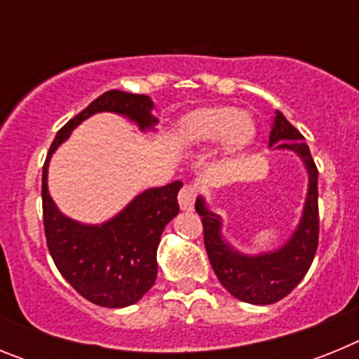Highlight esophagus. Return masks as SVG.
I'll list each match as a JSON object with an SVG mask.
<instances>
[{
	"instance_id": "1",
	"label": "esophagus",
	"mask_w": 359,
	"mask_h": 359,
	"mask_svg": "<svg viewBox=\"0 0 359 359\" xmlns=\"http://www.w3.org/2000/svg\"><path fill=\"white\" fill-rule=\"evenodd\" d=\"M196 198H198V189L194 185H185L180 190V196H177V201H180V207L182 210L189 212L194 208Z\"/></svg>"
}]
</instances>
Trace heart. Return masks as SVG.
<instances>
[{"label": "heart", "instance_id": "1", "mask_svg": "<svg viewBox=\"0 0 359 359\" xmlns=\"http://www.w3.org/2000/svg\"><path fill=\"white\" fill-rule=\"evenodd\" d=\"M257 135L250 113L231 106H215L194 111L180 128V142L187 149H203L217 144L228 160L243 154Z\"/></svg>", "mask_w": 359, "mask_h": 359}]
</instances>
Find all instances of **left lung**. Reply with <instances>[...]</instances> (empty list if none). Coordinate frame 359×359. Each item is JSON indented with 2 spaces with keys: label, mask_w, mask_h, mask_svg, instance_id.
I'll return each instance as SVG.
<instances>
[{
  "label": "left lung",
  "mask_w": 359,
  "mask_h": 359,
  "mask_svg": "<svg viewBox=\"0 0 359 359\" xmlns=\"http://www.w3.org/2000/svg\"><path fill=\"white\" fill-rule=\"evenodd\" d=\"M293 151L304 161L309 176L302 217L293 236L273 252L246 255L224 241L221 217L208 210L207 201L199 196L196 212L201 215L203 236L208 259L228 293L243 302L268 306L290 294L302 280L318 248V169L311 156L304 136L294 129L280 111H275L269 131V147Z\"/></svg>",
  "instance_id": "1"
}]
</instances>
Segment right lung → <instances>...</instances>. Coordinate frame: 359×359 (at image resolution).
<instances>
[{"mask_svg":"<svg viewBox=\"0 0 359 359\" xmlns=\"http://www.w3.org/2000/svg\"><path fill=\"white\" fill-rule=\"evenodd\" d=\"M147 95L111 90L73 116L52 142L43 167V223L50 255L72 287L102 307L136 304L152 287L158 275L156 250L161 231L180 212L177 192L182 182L149 189L102 224H82L66 217L48 192V165L57 147L79 123L95 113L128 116L140 131L158 123Z\"/></svg>","mask_w":359,"mask_h":359,"instance_id":"right-lung-1","label":"right lung"}]
</instances>
